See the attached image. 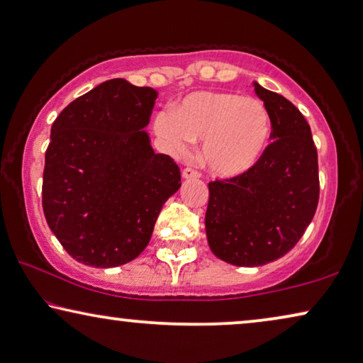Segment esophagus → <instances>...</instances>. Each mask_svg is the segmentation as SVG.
<instances>
[{"mask_svg": "<svg viewBox=\"0 0 363 363\" xmlns=\"http://www.w3.org/2000/svg\"><path fill=\"white\" fill-rule=\"evenodd\" d=\"M202 176V172L194 169V167H186V169L182 171V177H186V179H194V177H200Z\"/></svg>", "mask_w": 363, "mask_h": 363, "instance_id": "1", "label": "esophagus"}]
</instances>
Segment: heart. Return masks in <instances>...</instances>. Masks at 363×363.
Returning a JSON list of instances; mask_svg holds the SVG:
<instances>
[{
  "instance_id": "obj_1",
  "label": "heart",
  "mask_w": 363,
  "mask_h": 363,
  "mask_svg": "<svg viewBox=\"0 0 363 363\" xmlns=\"http://www.w3.org/2000/svg\"><path fill=\"white\" fill-rule=\"evenodd\" d=\"M155 130L167 150L184 155L191 142H203L202 158L216 176L250 171L267 147L270 117L262 102L221 91H196L172 112L155 118Z\"/></svg>"
}]
</instances>
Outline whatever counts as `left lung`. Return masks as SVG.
<instances>
[{
    "instance_id": "8db88e82",
    "label": "left lung",
    "mask_w": 363,
    "mask_h": 363,
    "mask_svg": "<svg viewBox=\"0 0 363 363\" xmlns=\"http://www.w3.org/2000/svg\"><path fill=\"white\" fill-rule=\"evenodd\" d=\"M270 117V142L240 176L208 182V246L221 261L257 267L285 256L305 233L320 200L311 128L289 99L254 84Z\"/></svg>"
}]
</instances>
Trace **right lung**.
Here are the masks:
<instances>
[{
    "instance_id": "right-lung-1",
    "label": "right lung",
    "mask_w": 363,
    "mask_h": 363,
    "mask_svg": "<svg viewBox=\"0 0 363 363\" xmlns=\"http://www.w3.org/2000/svg\"><path fill=\"white\" fill-rule=\"evenodd\" d=\"M158 93L109 79L65 107L45 151L42 208L63 250L84 266L116 267L150 242L163 205L181 187L148 125Z\"/></svg>"
}]
</instances>
